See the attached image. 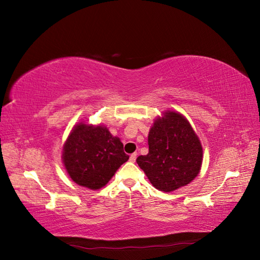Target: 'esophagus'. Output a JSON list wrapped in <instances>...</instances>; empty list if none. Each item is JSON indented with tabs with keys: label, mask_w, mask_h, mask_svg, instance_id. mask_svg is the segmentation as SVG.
I'll return each instance as SVG.
<instances>
[{
	"label": "esophagus",
	"mask_w": 260,
	"mask_h": 260,
	"mask_svg": "<svg viewBox=\"0 0 260 260\" xmlns=\"http://www.w3.org/2000/svg\"><path fill=\"white\" fill-rule=\"evenodd\" d=\"M136 156H138V155H136V152H134V153H132V155H131V157H129V160H131L132 162H134V161L136 160Z\"/></svg>",
	"instance_id": "1"
}]
</instances>
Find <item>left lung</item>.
I'll return each mask as SVG.
<instances>
[{
    "label": "left lung",
    "instance_id": "obj_1",
    "mask_svg": "<svg viewBox=\"0 0 260 260\" xmlns=\"http://www.w3.org/2000/svg\"><path fill=\"white\" fill-rule=\"evenodd\" d=\"M149 152L136 162L152 186L173 191L200 173L203 150L192 127L182 114L167 111L153 122L148 136Z\"/></svg>",
    "mask_w": 260,
    "mask_h": 260
}]
</instances>
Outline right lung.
Instances as JSON below:
<instances>
[{
    "instance_id": "1",
    "label": "right lung",
    "mask_w": 260,
    "mask_h": 260,
    "mask_svg": "<svg viewBox=\"0 0 260 260\" xmlns=\"http://www.w3.org/2000/svg\"><path fill=\"white\" fill-rule=\"evenodd\" d=\"M128 158L120 140L103 126L77 125L63 150V161L71 179L94 190L104 187Z\"/></svg>"
}]
</instances>
